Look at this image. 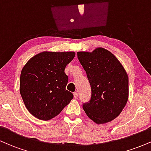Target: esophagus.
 I'll return each mask as SVG.
<instances>
[{"mask_svg":"<svg viewBox=\"0 0 151 151\" xmlns=\"http://www.w3.org/2000/svg\"><path fill=\"white\" fill-rule=\"evenodd\" d=\"M73 94H74V98H77V96H78V93L77 92V91H76V92H74V93H73Z\"/></svg>","mask_w":151,"mask_h":151,"instance_id":"esophagus-1","label":"esophagus"}]
</instances>
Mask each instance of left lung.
Listing matches in <instances>:
<instances>
[{"label":"left lung","mask_w":151,"mask_h":151,"mask_svg":"<svg viewBox=\"0 0 151 151\" xmlns=\"http://www.w3.org/2000/svg\"><path fill=\"white\" fill-rule=\"evenodd\" d=\"M91 89L89 103L83 109L96 124L119 116L129 99V77L119 60L109 50L97 47L92 52H78Z\"/></svg>","instance_id":"8db88e82"}]
</instances>
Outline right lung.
I'll use <instances>...</instances> for the list:
<instances>
[{
	"instance_id": "add662e5",
	"label": "right lung",
	"mask_w": 151,
	"mask_h": 151,
	"mask_svg": "<svg viewBox=\"0 0 151 151\" xmlns=\"http://www.w3.org/2000/svg\"><path fill=\"white\" fill-rule=\"evenodd\" d=\"M74 52H48L37 54L22 69L20 92L28 111L38 119L48 121L58 116L73 99L66 89L65 73Z\"/></svg>"
}]
</instances>
